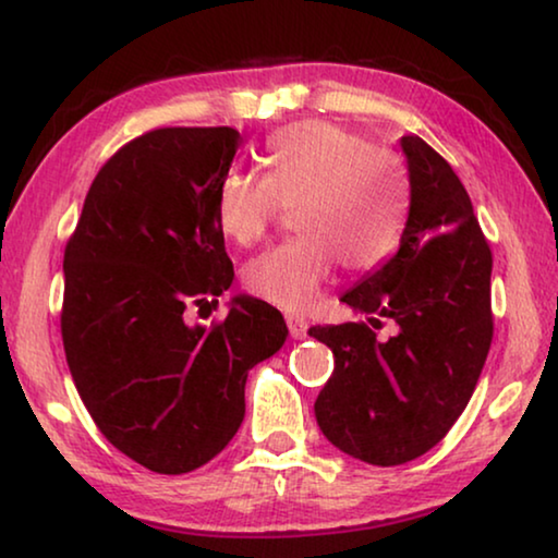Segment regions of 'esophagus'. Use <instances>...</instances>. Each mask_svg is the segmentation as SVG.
<instances>
[{"instance_id":"34e87169","label":"esophagus","mask_w":558,"mask_h":558,"mask_svg":"<svg viewBox=\"0 0 558 558\" xmlns=\"http://www.w3.org/2000/svg\"><path fill=\"white\" fill-rule=\"evenodd\" d=\"M287 327H289V335H292L294 340H302L304 335H307V319L304 317H296V315H289L287 317Z\"/></svg>"}]
</instances>
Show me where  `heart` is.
I'll return each mask as SVG.
<instances>
[{
	"mask_svg": "<svg viewBox=\"0 0 558 558\" xmlns=\"http://www.w3.org/2000/svg\"><path fill=\"white\" fill-rule=\"evenodd\" d=\"M266 174L231 170L216 193L228 239L251 246L294 205L300 235L243 269V284L284 312H307L335 264L368 274L401 248L411 218V180L393 151L330 121H300L266 140Z\"/></svg>",
	"mask_w": 558,
	"mask_h": 558,
	"instance_id": "1",
	"label": "heart"
}]
</instances>
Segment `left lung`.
I'll list each match as a JSON object with an SVG mask.
<instances>
[{"mask_svg": "<svg viewBox=\"0 0 558 558\" xmlns=\"http://www.w3.org/2000/svg\"><path fill=\"white\" fill-rule=\"evenodd\" d=\"M411 218L399 254L342 296L368 323L310 327L335 355L315 401L319 429L368 464H403L445 439L493 342V251L464 185L422 136H403ZM391 318L397 332L378 341Z\"/></svg>", "mask_w": 558, "mask_h": 558, "instance_id": "1", "label": "left lung"}]
</instances>
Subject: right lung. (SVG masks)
<instances>
[{
  "instance_id": "add662e5",
  "label": "right lung",
  "mask_w": 558,
  "mask_h": 558,
  "mask_svg": "<svg viewBox=\"0 0 558 558\" xmlns=\"http://www.w3.org/2000/svg\"><path fill=\"white\" fill-rule=\"evenodd\" d=\"M239 144L231 126L126 142L65 243L60 332L73 384L104 437L159 475L197 470L233 439L248 371L289 335L281 312L254 296L210 327L185 323L233 281L216 193Z\"/></svg>"
}]
</instances>
